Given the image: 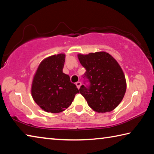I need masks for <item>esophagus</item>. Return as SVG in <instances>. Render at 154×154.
Listing matches in <instances>:
<instances>
[{
	"label": "esophagus",
	"mask_w": 154,
	"mask_h": 154,
	"mask_svg": "<svg viewBox=\"0 0 154 154\" xmlns=\"http://www.w3.org/2000/svg\"><path fill=\"white\" fill-rule=\"evenodd\" d=\"M81 85H82V83H81L80 82H78L76 83V86L78 89H79V88L81 87Z\"/></svg>",
	"instance_id": "1"
}]
</instances>
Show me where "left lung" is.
Returning a JSON list of instances; mask_svg holds the SVG:
<instances>
[{"label":"left lung","instance_id":"obj_1","mask_svg":"<svg viewBox=\"0 0 154 154\" xmlns=\"http://www.w3.org/2000/svg\"><path fill=\"white\" fill-rule=\"evenodd\" d=\"M78 58L86 70L83 78L90 82L89 86H81V94L94 111H113L121 103L126 90V78L118 62L105 51L78 54Z\"/></svg>","mask_w":154,"mask_h":154}]
</instances>
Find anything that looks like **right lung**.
I'll return each instance as SVG.
<instances>
[{
    "mask_svg": "<svg viewBox=\"0 0 154 154\" xmlns=\"http://www.w3.org/2000/svg\"><path fill=\"white\" fill-rule=\"evenodd\" d=\"M64 61V54L44 59L33 77L32 96L46 112L56 113L64 111L71 105L75 94L79 93L69 75L62 72Z\"/></svg>",
    "mask_w": 154,
    "mask_h": 154,
    "instance_id": "right-lung-1",
    "label": "right lung"
}]
</instances>
